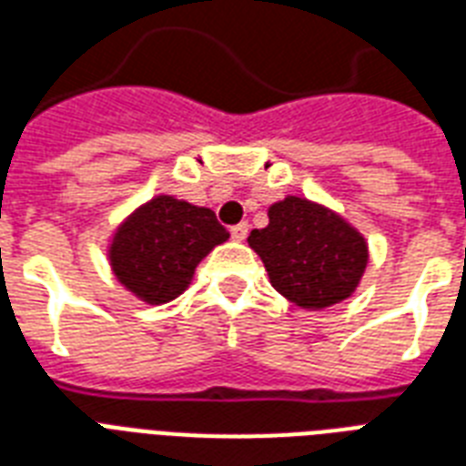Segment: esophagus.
<instances>
[{
	"label": "esophagus",
	"mask_w": 466,
	"mask_h": 466,
	"mask_svg": "<svg viewBox=\"0 0 466 466\" xmlns=\"http://www.w3.org/2000/svg\"><path fill=\"white\" fill-rule=\"evenodd\" d=\"M229 234H232V239L244 241V239H247V234H248V225H247V222H239V225H234L232 229H229Z\"/></svg>",
	"instance_id": "esophagus-1"
}]
</instances>
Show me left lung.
<instances>
[{
    "label": "left lung",
    "instance_id": "left-lung-1",
    "mask_svg": "<svg viewBox=\"0 0 466 466\" xmlns=\"http://www.w3.org/2000/svg\"><path fill=\"white\" fill-rule=\"evenodd\" d=\"M271 286L290 303L322 310L350 298L367 268V241L322 205L286 198L268 209V227L248 234Z\"/></svg>",
    "mask_w": 466,
    "mask_h": 466
}]
</instances>
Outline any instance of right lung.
Returning <instances> with one entry per match:
<instances>
[{"label": "right lung", "instance_id": "obj_1", "mask_svg": "<svg viewBox=\"0 0 466 466\" xmlns=\"http://www.w3.org/2000/svg\"><path fill=\"white\" fill-rule=\"evenodd\" d=\"M227 239L229 232L212 209L158 195L116 229L109 261L134 296L161 305L180 296L195 266Z\"/></svg>", "mask_w": 466, "mask_h": 466}]
</instances>
